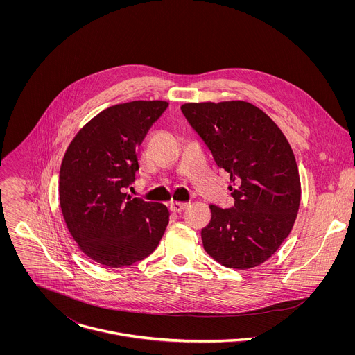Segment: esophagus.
Returning <instances> with one entry per match:
<instances>
[{"mask_svg": "<svg viewBox=\"0 0 355 355\" xmlns=\"http://www.w3.org/2000/svg\"><path fill=\"white\" fill-rule=\"evenodd\" d=\"M186 207H187V203L182 202H172L171 203V206H169L171 211H173V213H180V211H183Z\"/></svg>", "mask_w": 355, "mask_h": 355, "instance_id": "obj_1", "label": "esophagus"}]
</instances>
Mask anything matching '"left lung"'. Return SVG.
Masks as SVG:
<instances>
[{
	"label": "left lung",
	"instance_id": "1",
	"mask_svg": "<svg viewBox=\"0 0 355 355\" xmlns=\"http://www.w3.org/2000/svg\"><path fill=\"white\" fill-rule=\"evenodd\" d=\"M191 127L227 171L235 203L209 205L203 249L223 266L246 270L269 259L290 235L301 203L293 149L276 123L246 101L189 102Z\"/></svg>",
	"mask_w": 355,
	"mask_h": 355
}]
</instances>
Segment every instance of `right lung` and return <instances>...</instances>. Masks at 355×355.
Instances as JSON below:
<instances>
[{"mask_svg":"<svg viewBox=\"0 0 355 355\" xmlns=\"http://www.w3.org/2000/svg\"><path fill=\"white\" fill-rule=\"evenodd\" d=\"M166 101H132L103 109L85 124L67 148L58 179L65 225L80 252L107 268L145 259L169 223L162 203L131 198L137 149Z\"/></svg>","mask_w":355,"mask_h":355,"instance_id":"obj_1","label":"right lung"}]
</instances>
